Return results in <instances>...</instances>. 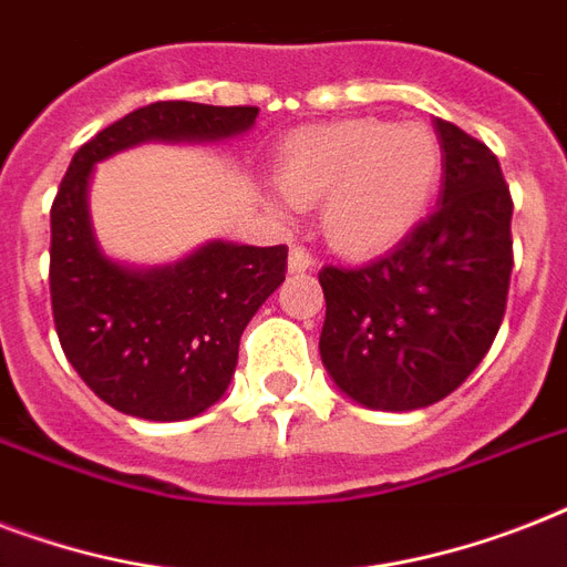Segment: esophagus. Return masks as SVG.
<instances>
[{"mask_svg": "<svg viewBox=\"0 0 567 567\" xmlns=\"http://www.w3.org/2000/svg\"><path fill=\"white\" fill-rule=\"evenodd\" d=\"M311 267H315V258H311L302 247H291V252H288V270H291V274H306Z\"/></svg>", "mask_w": 567, "mask_h": 567, "instance_id": "esophagus-1", "label": "esophagus"}]
</instances>
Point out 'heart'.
Returning <instances> with one entry per match:
<instances>
[{"label": "heart", "mask_w": 567, "mask_h": 567, "mask_svg": "<svg viewBox=\"0 0 567 567\" xmlns=\"http://www.w3.org/2000/svg\"><path fill=\"white\" fill-rule=\"evenodd\" d=\"M439 141L417 123L338 120L297 128L276 155V188L293 208L320 205L332 249L353 258L396 247L430 208Z\"/></svg>", "instance_id": "heart-1"}]
</instances>
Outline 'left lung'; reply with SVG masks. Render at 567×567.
Returning <instances> with one entry per match:
<instances>
[{"label":"left lung","mask_w":567,"mask_h":567,"mask_svg":"<svg viewBox=\"0 0 567 567\" xmlns=\"http://www.w3.org/2000/svg\"><path fill=\"white\" fill-rule=\"evenodd\" d=\"M439 208L388 256L323 267L320 359L353 403L412 412L456 391L488 353L509 293L512 196L494 153L435 120Z\"/></svg>","instance_id":"1"}]
</instances>
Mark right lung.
Here are the masks:
<instances>
[{
    "mask_svg": "<svg viewBox=\"0 0 567 567\" xmlns=\"http://www.w3.org/2000/svg\"><path fill=\"white\" fill-rule=\"evenodd\" d=\"M258 109L153 102L73 155L55 203L49 291L58 341L93 394L144 421H188L226 394L244 329L285 282L288 247L208 240L173 265L111 258L93 231V167L132 146L212 144L256 126Z\"/></svg>",
    "mask_w": 567,
    "mask_h": 567,
    "instance_id": "right-lung-1",
    "label": "right lung"
}]
</instances>
